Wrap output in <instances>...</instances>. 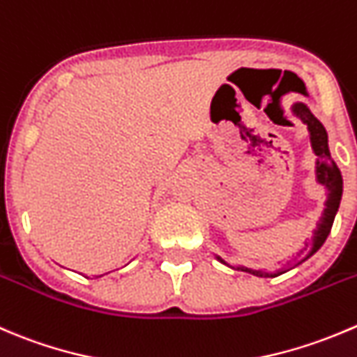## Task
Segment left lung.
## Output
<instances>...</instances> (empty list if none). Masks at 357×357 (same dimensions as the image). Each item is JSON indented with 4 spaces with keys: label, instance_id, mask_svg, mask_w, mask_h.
I'll use <instances>...</instances> for the list:
<instances>
[{
    "label": "left lung",
    "instance_id": "8db88e82",
    "mask_svg": "<svg viewBox=\"0 0 357 357\" xmlns=\"http://www.w3.org/2000/svg\"><path fill=\"white\" fill-rule=\"evenodd\" d=\"M291 112L296 119L302 120L307 126V130H309L310 136V146H312V151L317 155L316 158V181L319 183L321 186H324L326 190V202H324V211L319 218V223H317L316 230H314L312 235V244H310L309 252L305 255V258H302L300 261H296L295 265L289 266L288 271L298 266L300 263H303L305 259H309L314 252H317L321 249V245L324 244V241L330 235L331 227H333L335 214H337L338 206H340L342 200V192H344V179H342V172L338 169V165L335 164V160L331 158L330 148H328V132L324 129L323 123L316 119V116L310 113L309 106L305 102H293ZM216 256L218 261L225 263L223 258ZM242 272H249V274L256 275V278H275V275H281L288 271H275V272H261V271H252V268H245V266H238Z\"/></svg>",
    "mask_w": 357,
    "mask_h": 357
}]
</instances>
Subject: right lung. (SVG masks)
Returning a JSON list of instances; mask_svg holds the SVG:
<instances>
[{
  "mask_svg": "<svg viewBox=\"0 0 357 357\" xmlns=\"http://www.w3.org/2000/svg\"><path fill=\"white\" fill-rule=\"evenodd\" d=\"M86 279H89V278H86Z\"/></svg>",
  "mask_w": 357,
  "mask_h": 357,
  "instance_id": "1",
  "label": "right lung"
}]
</instances>
